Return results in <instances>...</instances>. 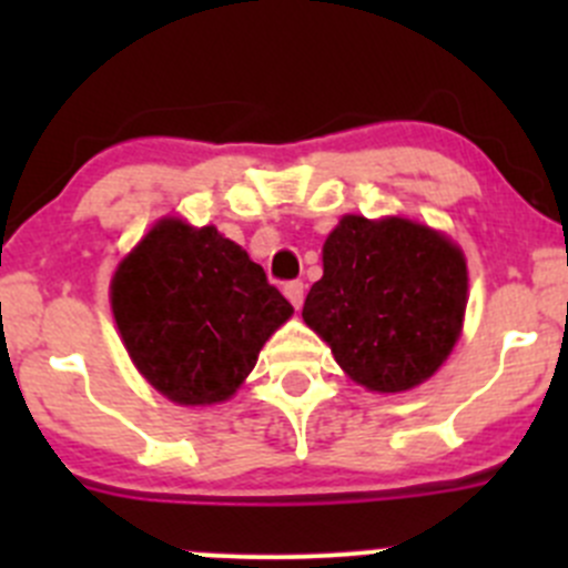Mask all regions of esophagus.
Returning a JSON list of instances; mask_svg holds the SVG:
<instances>
[{"label": "esophagus", "instance_id": "34e87169", "mask_svg": "<svg viewBox=\"0 0 568 568\" xmlns=\"http://www.w3.org/2000/svg\"><path fill=\"white\" fill-rule=\"evenodd\" d=\"M285 296H288V302L294 307H302V302H305V283L302 280H291V283H285Z\"/></svg>", "mask_w": 568, "mask_h": 568}]
</instances>
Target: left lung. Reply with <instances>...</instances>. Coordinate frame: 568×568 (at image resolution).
I'll return each instance as SVG.
<instances>
[{"mask_svg": "<svg viewBox=\"0 0 568 568\" xmlns=\"http://www.w3.org/2000/svg\"><path fill=\"white\" fill-rule=\"evenodd\" d=\"M467 263L417 222L343 216L324 244V277L302 318L357 385L400 393L443 365L462 332Z\"/></svg>", "mask_w": 568, "mask_h": 568, "instance_id": "1", "label": "left lung"}]
</instances>
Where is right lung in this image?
I'll return each mask as SVG.
<instances>
[{"label":"right lung","instance_id":"1","mask_svg":"<svg viewBox=\"0 0 568 568\" xmlns=\"http://www.w3.org/2000/svg\"><path fill=\"white\" fill-rule=\"evenodd\" d=\"M112 313L140 374L197 406L236 393L294 307L216 227L162 220L114 272Z\"/></svg>","mask_w":568,"mask_h":568}]
</instances>
